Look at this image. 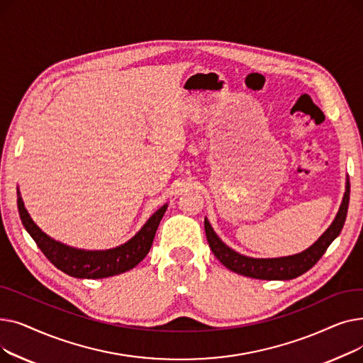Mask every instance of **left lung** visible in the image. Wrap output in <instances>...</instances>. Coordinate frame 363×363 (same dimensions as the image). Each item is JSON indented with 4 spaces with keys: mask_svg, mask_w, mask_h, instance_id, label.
I'll use <instances>...</instances> for the list:
<instances>
[{
    "mask_svg": "<svg viewBox=\"0 0 363 363\" xmlns=\"http://www.w3.org/2000/svg\"><path fill=\"white\" fill-rule=\"evenodd\" d=\"M350 200V182H346V193L342 196L341 206L338 208V213L328 230L323 233L316 242H313L309 249L301 253L285 256V257H275V259H255L242 256L233 249H230L213 231V228L204 219V230L206 237L211 245V250L216 256V259L226 266L228 269L237 272L240 275L256 278V279H293L304 272H308L312 266L322 257V255L327 252L330 244L338 237L342 230V225L346 222L347 216V207Z\"/></svg>",
    "mask_w": 363,
    "mask_h": 363,
    "instance_id": "obj_1",
    "label": "left lung"
}]
</instances>
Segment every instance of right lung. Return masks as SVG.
<instances>
[{"label":"right lung","instance_id":"obj_1","mask_svg":"<svg viewBox=\"0 0 363 363\" xmlns=\"http://www.w3.org/2000/svg\"><path fill=\"white\" fill-rule=\"evenodd\" d=\"M17 207L26 231L57 269L63 271L73 278L100 279L119 275L135 268L147 256L167 204L162 206L157 212H155V215L145 222L137 235H133L128 242L116 247V249L108 250H81L52 240L32 220L18 191Z\"/></svg>","mask_w":363,"mask_h":363}]
</instances>
